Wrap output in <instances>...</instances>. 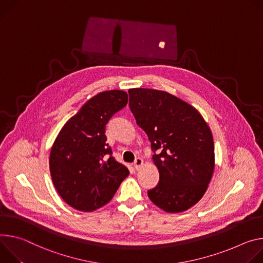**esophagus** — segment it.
I'll use <instances>...</instances> for the list:
<instances>
[{
    "mask_svg": "<svg viewBox=\"0 0 263 263\" xmlns=\"http://www.w3.org/2000/svg\"><path fill=\"white\" fill-rule=\"evenodd\" d=\"M142 165H143V160H142L141 158H137V159L135 160V162H134V167H135V169H136V170H139V169L142 167Z\"/></svg>",
    "mask_w": 263,
    "mask_h": 263,
    "instance_id": "obj_1",
    "label": "esophagus"
}]
</instances>
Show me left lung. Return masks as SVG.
<instances>
[{
	"mask_svg": "<svg viewBox=\"0 0 263 263\" xmlns=\"http://www.w3.org/2000/svg\"><path fill=\"white\" fill-rule=\"evenodd\" d=\"M128 94L129 108L148 136L160 173L148 197L169 213L188 210L205 194L214 171L208 124L192 105L167 92L140 87Z\"/></svg>",
	"mask_w": 263,
	"mask_h": 263,
	"instance_id": "8db88e82",
	"label": "left lung"
}]
</instances>
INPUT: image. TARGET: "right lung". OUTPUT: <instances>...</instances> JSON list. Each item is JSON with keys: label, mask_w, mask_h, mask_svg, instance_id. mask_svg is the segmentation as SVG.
I'll return each instance as SVG.
<instances>
[{"label": "right lung", "mask_w": 263, "mask_h": 263, "mask_svg": "<svg viewBox=\"0 0 263 263\" xmlns=\"http://www.w3.org/2000/svg\"><path fill=\"white\" fill-rule=\"evenodd\" d=\"M127 94L111 90L86 101L68 120L51 148L50 172L55 189L76 210L91 212L112 198L128 169L112 157L105 125L127 104Z\"/></svg>", "instance_id": "1"}]
</instances>
